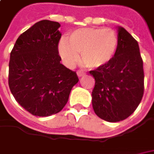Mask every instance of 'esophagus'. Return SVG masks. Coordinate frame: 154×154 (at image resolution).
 <instances>
[{
  "label": "esophagus",
  "mask_w": 154,
  "mask_h": 154,
  "mask_svg": "<svg viewBox=\"0 0 154 154\" xmlns=\"http://www.w3.org/2000/svg\"><path fill=\"white\" fill-rule=\"evenodd\" d=\"M77 75H78L79 77H82V76L85 75V73L82 72V71H77Z\"/></svg>",
  "instance_id": "obj_1"
}]
</instances>
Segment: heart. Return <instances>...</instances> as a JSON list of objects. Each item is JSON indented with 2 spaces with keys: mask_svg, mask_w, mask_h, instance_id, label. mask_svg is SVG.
Wrapping results in <instances>:
<instances>
[{
  "mask_svg": "<svg viewBox=\"0 0 154 154\" xmlns=\"http://www.w3.org/2000/svg\"><path fill=\"white\" fill-rule=\"evenodd\" d=\"M120 40L117 33L105 28H81L68 35V43L62 39L58 53L62 62L69 68L80 61L90 69L107 67L115 58Z\"/></svg>",
  "mask_w": 154,
  "mask_h": 154,
  "instance_id": "1",
  "label": "heart"
}]
</instances>
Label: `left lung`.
Wrapping results in <instances>:
<instances>
[{"mask_svg":"<svg viewBox=\"0 0 154 154\" xmlns=\"http://www.w3.org/2000/svg\"><path fill=\"white\" fill-rule=\"evenodd\" d=\"M120 44L107 67L90 71L95 79L92 108L109 122L126 119L138 107L144 92L143 61L137 41L123 27H117Z\"/></svg>","mask_w":154,"mask_h":154,"instance_id":"1","label":"left lung"}]
</instances>
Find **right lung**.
<instances>
[{"instance_id":"right-lung-1","label":"right lung","mask_w":154,"mask_h":154,"mask_svg":"<svg viewBox=\"0 0 154 154\" xmlns=\"http://www.w3.org/2000/svg\"><path fill=\"white\" fill-rule=\"evenodd\" d=\"M61 25L38 21L18 38L10 54L8 85L15 100L33 116L60 112L68 102L76 72L61 63Z\"/></svg>"}]
</instances>
